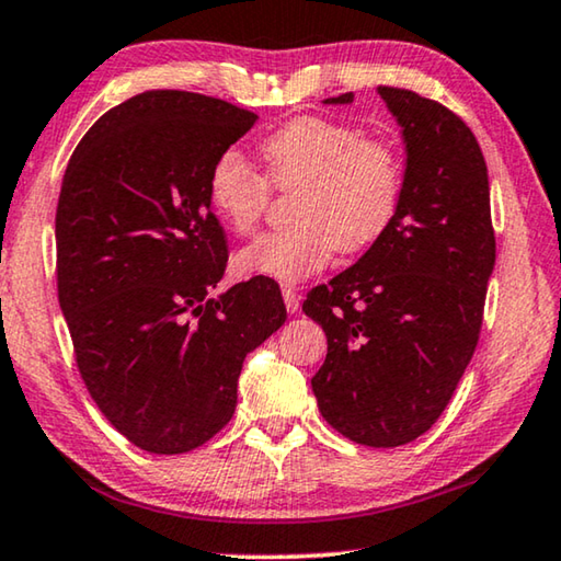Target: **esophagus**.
I'll use <instances>...</instances> for the list:
<instances>
[{
	"mask_svg": "<svg viewBox=\"0 0 561 561\" xmlns=\"http://www.w3.org/2000/svg\"><path fill=\"white\" fill-rule=\"evenodd\" d=\"M283 304H286V308H288V313H296V310L300 308V300H298V293H296V288H290V286H283Z\"/></svg>",
	"mask_w": 561,
	"mask_h": 561,
	"instance_id": "1",
	"label": "esophagus"
}]
</instances>
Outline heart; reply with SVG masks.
<instances>
[{
    "label": "heart",
    "mask_w": 561,
    "mask_h": 561,
    "mask_svg": "<svg viewBox=\"0 0 561 561\" xmlns=\"http://www.w3.org/2000/svg\"><path fill=\"white\" fill-rule=\"evenodd\" d=\"M265 178L243 154L222 152L208 172V203L238 236L265 213L271 185L298 191L296 226L265 232L236 255L251 278L298 283L323 268L335 251L358 253L391 226L401 197V162L389 145L360 140L356 127L298 117L261 142Z\"/></svg>",
    "instance_id": "1"
}]
</instances>
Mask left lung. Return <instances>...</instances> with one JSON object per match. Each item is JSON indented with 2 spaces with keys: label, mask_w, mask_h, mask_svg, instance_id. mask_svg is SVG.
Instances as JSON below:
<instances>
[{
  "label": "left lung",
  "mask_w": 561,
  "mask_h": 561,
  "mask_svg": "<svg viewBox=\"0 0 561 561\" xmlns=\"http://www.w3.org/2000/svg\"><path fill=\"white\" fill-rule=\"evenodd\" d=\"M407 148L399 208L356 263L308 293L329 339L310 378L323 419L389 449L442 416L479 341L496 261L489 175L477 137L434 100L378 88ZM351 105L353 92L323 100Z\"/></svg>",
  "instance_id": "obj_1"
}]
</instances>
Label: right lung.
Here are the masks:
<instances>
[{"label": "right lung", "instance_id": "add662e5", "mask_svg": "<svg viewBox=\"0 0 561 561\" xmlns=\"http://www.w3.org/2000/svg\"><path fill=\"white\" fill-rule=\"evenodd\" d=\"M255 119L205 94L150 90L105 112L65 170L59 308L94 403L150 454L218 434L245 356L286 321L271 278L210 296L228 248L208 172Z\"/></svg>", "mask_w": 561, "mask_h": 561}]
</instances>
